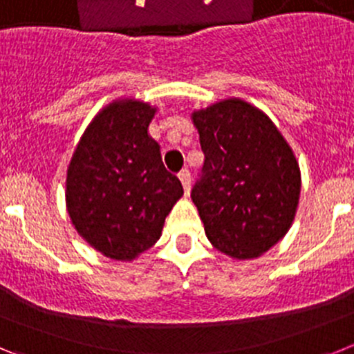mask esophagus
<instances>
[{
  "label": "esophagus",
  "mask_w": 354,
  "mask_h": 354,
  "mask_svg": "<svg viewBox=\"0 0 354 354\" xmlns=\"http://www.w3.org/2000/svg\"><path fill=\"white\" fill-rule=\"evenodd\" d=\"M179 179H180V183H183L184 193H186V195H189V189H192V174H189L187 170H183L179 174Z\"/></svg>",
  "instance_id": "obj_1"
}]
</instances>
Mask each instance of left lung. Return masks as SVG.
Instances as JSON below:
<instances>
[{"label":"left lung","mask_w":354,"mask_h":354,"mask_svg":"<svg viewBox=\"0 0 354 354\" xmlns=\"http://www.w3.org/2000/svg\"><path fill=\"white\" fill-rule=\"evenodd\" d=\"M204 167L193 204L212 246L239 261L274 246L292 225L299 165L273 122L241 99L193 111Z\"/></svg>","instance_id":"obj_1"}]
</instances>
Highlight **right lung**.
Returning <instances> with one entry per match:
<instances>
[{
    "instance_id": "add662e5",
    "label": "right lung",
    "mask_w": 354,
    "mask_h": 354,
    "mask_svg": "<svg viewBox=\"0 0 354 354\" xmlns=\"http://www.w3.org/2000/svg\"><path fill=\"white\" fill-rule=\"evenodd\" d=\"M156 108L120 99L102 108L67 168V211L77 234L102 255L133 261L161 237L183 184L150 138Z\"/></svg>"
}]
</instances>
